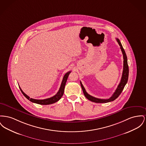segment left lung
I'll list each match as a JSON object with an SVG mask.
<instances>
[{
  "label": "left lung",
  "instance_id": "8db88e82",
  "mask_svg": "<svg viewBox=\"0 0 146 146\" xmlns=\"http://www.w3.org/2000/svg\"><path fill=\"white\" fill-rule=\"evenodd\" d=\"M116 40H117V42L119 43V44L120 45V48L121 50V51L122 52L123 58V68L122 75V77H121V79L120 83H119V86H117V88H116L115 92L113 93V94H112V95L110 98L107 99H98V98H95V97H93V96L88 94L87 93V92H86V89H85L84 87L83 86L82 82H80L81 87L82 88V90H83L84 94L85 95L86 98L88 100H90L91 102H93L96 103H106L112 102V101L115 100L121 94V93L122 92L126 84V83H127V82L128 81L129 70L128 63H127V56H126L125 51V50H124V49H123L121 43L120 42V40L118 38H116Z\"/></svg>",
  "mask_w": 146,
  "mask_h": 146
}]
</instances>
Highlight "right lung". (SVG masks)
Masks as SVG:
<instances>
[{"instance_id":"add662e5","label":"right lung","mask_w":146,"mask_h":146,"mask_svg":"<svg viewBox=\"0 0 146 146\" xmlns=\"http://www.w3.org/2000/svg\"><path fill=\"white\" fill-rule=\"evenodd\" d=\"M70 72H71V71L68 72L64 76V77L63 78V80H62L60 88V89H59L58 92H57V93L55 95H54L53 96H52L51 98H48V99H43V100H37V99H33V98H30V97L29 96H27L25 93H24L23 92V91L21 90L20 87H19V88H20L21 93L26 97V98L33 103L40 104V105L52 104H53V103L58 102L61 98V97L63 96V93H64V90L66 83V82H67V79L68 77L69 74L70 73Z\"/></svg>"}]
</instances>
